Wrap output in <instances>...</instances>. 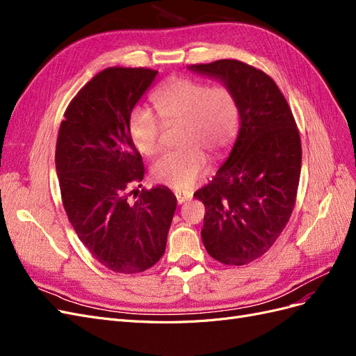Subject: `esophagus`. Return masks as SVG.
Here are the masks:
<instances>
[{
    "mask_svg": "<svg viewBox=\"0 0 356 356\" xmlns=\"http://www.w3.org/2000/svg\"><path fill=\"white\" fill-rule=\"evenodd\" d=\"M175 196H177V202L178 203H184V202H187V200H190L193 197L190 193H181V191H177Z\"/></svg>",
    "mask_w": 356,
    "mask_h": 356,
    "instance_id": "1",
    "label": "esophagus"
}]
</instances>
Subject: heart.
Returning <instances> with one entry per match:
<instances>
[{"label":"heart","instance_id":"1","mask_svg":"<svg viewBox=\"0 0 356 356\" xmlns=\"http://www.w3.org/2000/svg\"><path fill=\"white\" fill-rule=\"evenodd\" d=\"M161 122L182 123L181 152L161 156L153 166V178L177 191L191 190L209 169L208 156H222L239 131V105L224 84L208 86L190 77L170 79L153 95ZM147 108L138 106L129 117V135L139 153L159 152L161 123Z\"/></svg>","mask_w":356,"mask_h":356}]
</instances>
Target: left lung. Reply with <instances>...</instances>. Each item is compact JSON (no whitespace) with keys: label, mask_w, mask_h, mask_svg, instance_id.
I'll return each instance as SVG.
<instances>
[{"label":"left lung","mask_w":356,"mask_h":356,"mask_svg":"<svg viewBox=\"0 0 356 356\" xmlns=\"http://www.w3.org/2000/svg\"><path fill=\"white\" fill-rule=\"evenodd\" d=\"M238 99L241 127L227 160L195 197L204 204L202 241L215 260L242 266L268 251L293 212L301 169L289 105L263 71L234 59L190 65Z\"/></svg>","instance_id":"obj_1"}]
</instances>
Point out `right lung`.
Returning <instances> with one entry per match:
<instances>
[{
  "mask_svg": "<svg viewBox=\"0 0 356 356\" xmlns=\"http://www.w3.org/2000/svg\"><path fill=\"white\" fill-rule=\"evenodd\" d=\"M156 75L120 67L96 74L68 105L58 134L55 161L68 220L89 252L117 273L144 272L160 260L177 209L165 186L127 200V187L144 178L129 117Z\"/></svg>",
  "mask_w": 356,
  "mask_h": 356,
  "instance_id": "1",
  "label": "right lung"
}]
</instances>
